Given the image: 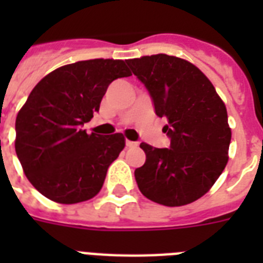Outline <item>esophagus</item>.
<instances>
[{"mask_svg": "<svg viewBox=\"0 0 263 263\" xmlns=\"http://www.w3.org/2000/svg\"><path fill=\"white\" fill-rule=\"evenodd\" d=\"M125 144H127V147H136L139 143H138V142H132V140H127Z\"/></svg>", "mask_w": 263, "mask_h": 263, "instance_id": "esophagus-1", "label": "esophagus"}]
</instances>
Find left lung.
I'll return each instance as SVG.
<instances>
[{"label": "left lung", "mask_w": 263, "mask_h": 263, "mask_svg": "<svg viewBox=\"0 0 263 263\" xmlns=\"http://www.w3.org/2000/svg\"><path fill=\"white\" fill-rule=\"evenodd\" d=\"M152 97L156 115L166 117L162 131L169 148L140 143L146 162L135 171L140 192L164 206L199 199L228 162L231 128L222 99L200 69L168 54L127 60Z\"/></svg>", "instance_id": "obj_1"}]
</instances>
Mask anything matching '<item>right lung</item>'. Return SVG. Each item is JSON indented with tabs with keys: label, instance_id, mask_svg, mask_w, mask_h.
Masks as SVG:
<instances>
[{
	"label": "right lung",
	"instance_id": "right-lung-1",
	"mask_svg": "<svg viewBox=\"0 0 263 263\" xmlns=\"http://www.w3.org/2000/svg\"><path fill=\"white\" fill-rule=\"evenodd\" d=\"M131 76L123 60L68 64L46 75L16 117V154L30 183L57 203L94 198L125 146L121 134L88 135L109 84Z\"/></svg>",
	"mask_w": 263,
	"mask_h": 263
}]
</instances>
